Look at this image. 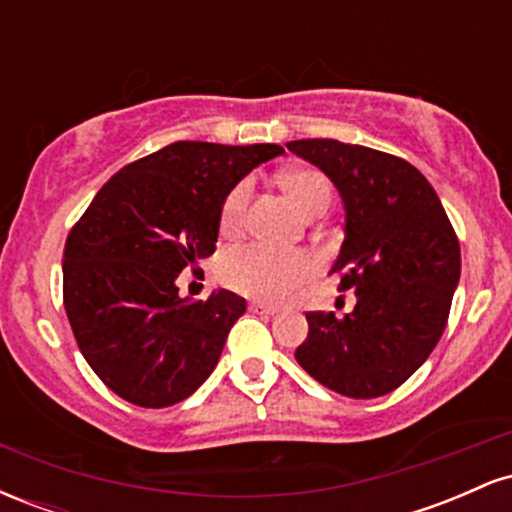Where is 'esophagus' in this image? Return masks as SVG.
Wrapping results in <instances>:
<instances>
[{"label":"esophagus","mask_w":512,"mask_h":512,"mask_svg":"<svg viewBox=\"0 0 512 512\" xmlns=\"http://www.w3.org/2000/svg\"><path fill=\"white\" fill-rule=\"evenodd\" d=\"M250 310H252V313H260V315H276V313H279V308H274V305H264V303H250Z\"/></svg>","instance_id":"obj_1"}]
</instances>
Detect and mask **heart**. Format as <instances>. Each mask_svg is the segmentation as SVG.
Segmentation results:
<instances>
[{"mask_svg": "<svg viewBox=\"0 0 512 512\" xmlns=\"http://www.w3.org/2000/svg\"><path fill=\"white\" fill-rule=\"evenodd\" d=\"M281 185L308 216L325 211L332 202V182L317 168L286 170L281 175ZM250 192V180H240L223 199L219 226L226 236H233L243 226ZM315 269L317 260L310 252L269 243L240 245L228 250L221 260V276L228 286L269 303L286 301L310 274H315Z\"/></svg>", "mask_w": 512, "mask_h": 512, "instance_id": "obj_1", "label": "heart"}]
</instances>
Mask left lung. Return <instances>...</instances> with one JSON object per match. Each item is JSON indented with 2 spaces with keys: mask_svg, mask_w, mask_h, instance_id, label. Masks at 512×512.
<instances>
[{
  "mask_svg": "<svg viewBox=\"0 0 512 512\" xmlns=\"http://www.w3.org/2000/svg\"><path fill=\"white\" fill-rule=\"evenodd\" d=\"M286 149L332 180L344 204V243L330 274L356 293L349 315L305 313L296 361L344 397L397 390L436 349L460 284V243L424 175L404 158L298 139Z\"/></svg>",
  "mask_w": 512,
  "mask_h": 512,
  "instance_id": "obj_1",
  "label": "left lung"
}]
</instances>
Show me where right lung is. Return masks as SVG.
I'll list each match as a JSON object with an SVG mask.
<instances>
[{
  "mask_svg": "<svg viewBox=\"0 0 512 512\" xmlns=\"http://www.w3.org/2000/svg\"><path fill=\"white\" fill-rule=\"evenodd\" d=\"M276 144L175 142L115 173L64 245V310L81 354L115 395L178 404L209 378L245 298H180L178 274L216 250L223 199Z\"/></svg>",
  "mask_w": 512,
  "mask_h": 512,
  "instance_id": "add662e5",
  "label": "right lung"
}]
</instances>
